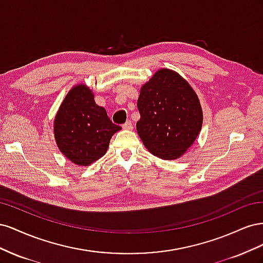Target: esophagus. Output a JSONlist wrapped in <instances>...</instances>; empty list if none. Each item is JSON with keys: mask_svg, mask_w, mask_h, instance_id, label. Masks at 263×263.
Here are the masks:
<instances>
[{"mask_svg": "<svg viewBox=\"0 0 263 263\" xmlns=\"http://www.w3.org/2000/svg\"><path fill=\"white\" fill-rule=\"evenodd\" d=\"M123 128L124 129H133L134 128V125L132 121H127L124 125H123Z\"/></svg>", "mask_w": 263, "mask_h": 263, "instance_id": "obj_1", "label": "esophagus"}]
</instances>
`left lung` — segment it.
Returning <instances> with one entry per match:
<instances>
[{
    "label": "left lung",
    "mask_w": 263,
    "mask_h": 263,
    "mask_svg": "<svg viewBox=\"0 0 263 263\" xmlns=\"http://www.w3.org/2000/svg\"><path fill=\"white\" fill-rule=\"evenodd\" d=\"M137 133L151 154L178 159L200 134L203 113L190 84L177 72L161 69L141 87Z\"/></svg>",
    "instance_id": "8db88e82"
}]
</instances>
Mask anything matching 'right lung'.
I'll return each mask as SVG.
<instances>
[{"label":"right lung","mask_w":263,"mask_h":263,"mask_svg":"<svg viewBox=\"0 0 263 263\" xmlns=\"http://www.w3.org/2000/svg\"><path fill=\"white\" fill-rule=\"evenodd\" d=\"M119 129L122 127L112 123L83 84L67 94L54 119V138L60 151L79 165H89L104 156Z\"/></svg>","instance_id":"1"}]
</instances>
